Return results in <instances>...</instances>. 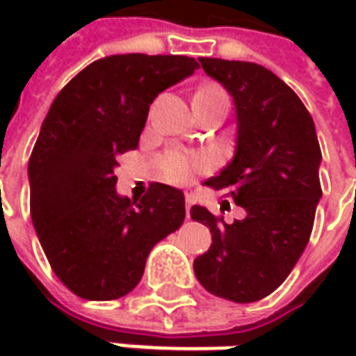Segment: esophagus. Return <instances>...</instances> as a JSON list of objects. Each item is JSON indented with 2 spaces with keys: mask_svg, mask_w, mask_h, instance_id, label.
Segmentation results:
<instances>
[{
  "mask_svg": "<svg viewBox=\"0 0 356 356\" xmlns=\"http://www.w3.org/2000/svg\"><path fill=\"white\" fill-rule=\"evenodd\" d=\"M184 202H186V216H188V212H190V206L194 204V194L186 190V192H184Z\"/></svg>",
  "mask_w": 356,
  "mask_h": 356,
  "instance_id": "esophagus-1",
  "label": "esophagus"
}]
</instances>
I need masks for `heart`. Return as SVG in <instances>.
Returning <instances> with one entry per match:
<instances>
[{
    "label": "heart",
    "instance_id": "obj_1",
    "mask_svg": "<svg viewBox=\"0 0 356 356\" xmlns=\"http://www.w3.org/2000/svg\"><path fill=\"white\" fill-rule=\"evenodd\" d=\"M196 97H226V92L218 85H206L196 92ZM210 156L206 154H190V152H178L172 150L158 160L160 176L172 184H186L194 178V174L206 170L210 166Z\"/></svg>",
    "mask_w": 356,
    "mask_h": 356
}]
</instances>
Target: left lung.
<instances>
[{"label": "left lung", "mask_w": 356, "mask_h": 356, "mask_svg": "<svg viewBox=\"0 0 356 356\" xmlns=\"http://www.w3.org/2000/svg\"><path fill=\"white\" fill-rule=\"evenodd\" d=\"M198 61L234 97L238 118L236 154L204 184L226 190L245 218L227 224L192 206V220L212 232V245L194 259V273L216 297L253 303L287 280L307 245L321 198V148L305 104L269 69Z\"/></svg>", "instance_id": "obj_1"}]
</instances>
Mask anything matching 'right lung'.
Here are the masks:
<instances>
[{
	"mask_svg": "<svg viewBox=\"0 0 356 356\" xmlns=\"http://www.w3.org/2000/svg\"><path fill=\"white\" fill-rule=\"evenodd\" d=\"M196 69L184 55H111L73 76L51 104L27 168L31 220L55 275L79 297L130 293L150 250L182 226V190L156 182L130 202L115 190V168L138 146L158 92Z\"/></svg>",
	"mask_w": 356,
	"mask_h": 356,
	"instance_id": "add662e5",
	"label": "right lung"
}]
</instances>
